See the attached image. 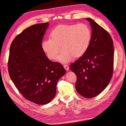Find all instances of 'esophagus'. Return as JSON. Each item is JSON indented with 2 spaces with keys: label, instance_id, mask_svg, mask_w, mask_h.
I'll return each instance as SVG.
<instances>
[{
  "label": "esophagus",
  "instance_id": "esophagus-1",
  "mask_svg": "<svg viewBox=\"0 0 126 126\" xmlns=\"http://www.w3.org/2000/svg\"><path fill=\"white\" fill-rule=\"evenodd\" d=\"M63 67H64V69H66V70H67V71H68V70H69V66H68V64H64V65H63Z\"/></svg>",
  "mask_w": 126,
  "mask_h": 126
}]
</instances>
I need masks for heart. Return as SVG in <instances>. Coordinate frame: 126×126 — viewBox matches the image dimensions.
<instances>
[{"label":"heart","instance_id":"b5f03b06","mask_svg":"<svg viewBox=\"0 0 126 126\" xmlns=\"http://www.w3.org/2000/svg\"><path fill=\"white\" fill-rule=\"evenodd\" d=\"M50 38L41 42L44 52L50 60H55L62 46L63 51L57 58V61L67 63L74 57H80L87 51L91 39V32L85 24L63 25L56 27L50 34Z\"/></svg>","mask_w":126,"mask_h":126}]
</instances>
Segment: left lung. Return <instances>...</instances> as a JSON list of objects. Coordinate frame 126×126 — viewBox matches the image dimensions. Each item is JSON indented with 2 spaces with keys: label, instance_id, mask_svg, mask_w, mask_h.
<instances>
[{
  "label": "left lung",
  "instance_id": "8db88e82",
  "mask_svg": "<svg viewBox=\"0 0 126 126\" xmlns=\"http://www.w3.org/2000/svg\"><path fill=\"white\" fill-rule=\"evenodd\" d=\"M92 29L89 47L85 54L70 65L77 76L78 93L87 98L100 94L113 74L114 49L110 34L91 18H86Z\"/></svg>",
  "mask_w": 126,
  "mask_h": 126
}]
</instances>
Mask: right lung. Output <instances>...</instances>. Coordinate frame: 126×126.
I'll use <instances>...</instances> for the list:
<instances>
[{
  "instance_id": "add662e5",
  "label": "right lung",
  "mask_w": 126,
  "mask_h": 126,
  "mask_svg": "<svg viewBox=\"0 0 126 126\" xmlns=\"http://www.w3.org/2000/svg\"><path fill=\"white\" fill-rule=\"evenodd\" d=\"M48 22L23 30L10 45L8 63L11 80L26 99L37 105L50 102L56 94L59 79L66 73L59 63L46 56L41 44Z\"/></svg>"
}]
</instances>
